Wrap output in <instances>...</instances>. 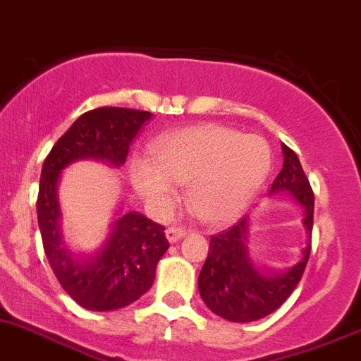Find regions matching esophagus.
<instances>
[{
    "mask_svg": "<svg viewBox=\"0 0 361 361\" xmlns=\"http://www.w3.org/2000/svg\"><path fill=\"white\" fill-rule=\"evenodd\" d=\"M185 235H188V231H185L184 228H179V226L166 229V240H169L170 243H177V241L182 240Z\"/></svg>",
    "mask_w": 361,
    "mask_h": 361,
    "instance_id": "obj_1",
    "label": "esophagus"
}]
</instances>
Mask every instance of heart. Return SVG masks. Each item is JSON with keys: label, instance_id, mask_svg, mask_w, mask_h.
Segmentation results:
<instances>
[{"label": "heart", "instance_id": "heart-1", "mask_svg": "<svg viewBox=\"0 0 361 361\" xmlns=\"http://www.w3.org/2000/svg\"><path fill=\"white\" fill-rule=\"evenodd\" d=\"M153 159L135 158L130 179L154 217H169L188 182V203L208 224L236 221L247 212L271 169V151L259 135L222 125H196L153 142Z\"/></svg>", "mask_w": 361, "mask_h": 361}]
</instances>
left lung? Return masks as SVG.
I'll list each match as a JSON object with an SVG mask.
<instances>
[{
  "instance_id": "left-lung-1",
  "label": "left lung",
  "mask_w": 361,
  "mask_h": 361,
  "mask_svg": "<svg viewBox=\"0 0 361 361\" xmlns=\"http://www.w3.org/2000/svg\"><path fill=\"white\" fill-rule=\"evenodd\" d=\"M281 151L283 169L271 185L269 195L287 192L302 208L306 247L293 266L267 271L254 261L248 248L250 215H245L228 231L212 236L208 257L198 278V290L208 310L229 322H255L276 311L297 287L310 259L314 195L297 154L285 144H281Z\"/></svg>"
}]
</instances>
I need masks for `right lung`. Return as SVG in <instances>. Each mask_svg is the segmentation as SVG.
<instances>
[{"instance_id": "right-lung-1", "label": "right lung", "mask_w": 361, "mask_h": 361, "mask_svg": "<svg viewBox=\"0 0 361 361\" xmlns=\"http://www.w3.org/2000/svg\"><path fill=\"white\" fill-rule=\"evenodd\" d=\"M153 113L99 107L81 114L51 147L43 163L38 195V224L50 267L66 292L90 311H114L135 302L154 283L156 266L169 250L165 228L139 212L120 214L94 252L68 247L62 235L59 182L80 159H95L120 169L130 144Z\"/></svg>"}]
</instances>
